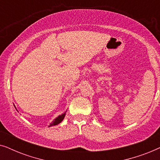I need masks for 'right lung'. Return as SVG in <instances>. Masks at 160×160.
<instances>
[{
    "instance_id": "add662e5",
    "label": "right lung",
    "mask_w": 160,
    "mask_h": 160,
    "mask_svg": "<svg viewBox=\"0 0 160 160\" xmlns=\"http://www.w3.org/2000/svg\"><path fill=\"white\" fill-rule=\"evenodd\" d=\"M65 113H66V112H65L64 113H62V115H60V116H58V117H57L54 120L53 122H52L51 124H49V127H52V126H54V125H57V124H60L61 122L63 120V119H64L65 118Z\"/></svg>"
}]
</instances>
